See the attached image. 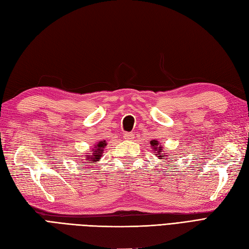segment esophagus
Wrapping results in <instances>:
<instances>
[{
  "instance_id": "34e87169",
  "label": "esophagus",
  "mask_w": 249,
  "mask_h": 249,
  "mask_svg": "<svg viewBox=\"0 0 249 249\" xmlns=\"http://www.w3.org/2000/svg\"><path fill=\"white\" fill-rule=\"evenodd\" d=\"M124 139H126V141H131V139H134V134L130 132H125L124 133Z\"/></svg>"
}]
</instances>
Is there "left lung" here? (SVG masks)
I'll use <instances>...</instances> for the list:
<instances>
[{
	"label": "left lung",
	"mask_w": 249,
	"mask_h": 249,
	"mask_svg": "<svg viewBox=\"0 0 249 249\" xmlns=\"http://www.w3.org/2000/svg\"><path fill=\"white\" fill-rule=\"evenodd\" d=\"M150 145H151V149H152V152L159 157V160H167V161H172V159H173V156H172V159H167L168 157V155L163 152V145L160 143V142H159L156 141V139H154V141H151L150 142Z\"/></svg>",
	"instance_id": "1"
}]
</instances>
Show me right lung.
Masks as SVG:
<instances>
[{"mask_svg":"<svg viewBox=\"0 0 249 249\" xmlns=\"http://www.w3.org/2000/svg\"><path fill=\"white\" fill-rule=\"evenodd\" d=\"M107 142L104 141H99L97 142L96 144H94V147L90 149V151L89 153H87L86 155V159H84L82 165L81 166H92L89 165V163L92 162H97L101 160V156L102 153H104V149L107 147Z\"/></svg>","mask_w":249,"mask_h":249,"instance_id":"obj_1","label":"right lung"}]
</instances>
